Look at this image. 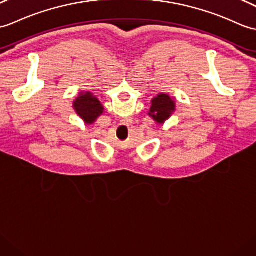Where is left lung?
<instances>
[{"mask_svg":"<svg viewBox=\"0 0 256 256\" xmlns=\"http://www.w3.org/2000/svg\"><path fill=\"white\" fill-rule=\"evenodd\" d=\"M176 111L174 99L167 94H159L152 100V106L148 114L157 123L162 124Z\"/></svg>","mask_w":256,"mask_h":256,"instance_id":"8db88e82","label":"left lung"}]
</instances>
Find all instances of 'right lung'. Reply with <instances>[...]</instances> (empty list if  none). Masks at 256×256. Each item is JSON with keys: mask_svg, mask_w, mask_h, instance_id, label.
Here are the masks:
<instances>
[{"mask_svg": "<svg viewBox=\"0 0 256 256\" xmlns=\"http://www.w3.org/2000/svg\"><path fill=\"white\" fill-rule=\"evenodd\" d=\"M73 108L86 124H92L104 114V106L92 92H80L73 102Z\"/></svg>", "mask_w": 256, "mask_h": 256, "instance_id": "obj_1", "label": "right lung"}]
</instances>
